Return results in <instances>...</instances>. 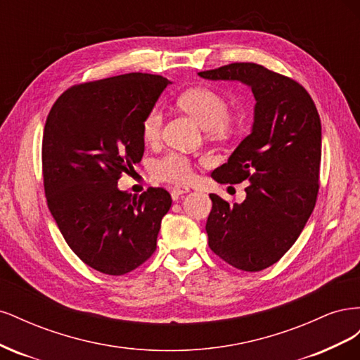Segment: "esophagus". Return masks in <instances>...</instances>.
<instances>
[{
	"mask_svg": "<svg viewBox=\"0 0 360 360\" xmlns=\"http://www.w3.org/2000/svg\"><path fill=\"white\" fill-rule=\"evenodd\" d=\"M191 189L188 188V186H174L172 189H171V195H172V198L174 200H177L180 195H184V193H188Z\"/></svg>",
	"mask_w": 360,
	"mask_h": 360,
	"instance_id": "esophagus-1",
	"label": "esophagus"
}]
</instances>
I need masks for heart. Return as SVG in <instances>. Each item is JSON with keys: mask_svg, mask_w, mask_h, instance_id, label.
I'll return each instance as SVG.
<instances>
[{"mask_svg": "<svg viewBox=\"0 0 360 360\" xmlns=\"http://www.w3.org/2000/svg\"><path fill=\"white\" fill-rule=\"evenodd\" d=\"M180 106L210 129L213 134L225 135L233 126L231 101L210 86H200L183 93L179 99ZM165 127V112L160 106H153L146 112L141 122V135L148 144H156L163 135ZM155 177L160 181L184 184L193 179V167L188 156L169 153L156 160L153 165Z\"/></svg>", "mask_w": 360, "mask_h": 360, "instance_id": "b5f03b06", "label": "heart"}]
</instances>
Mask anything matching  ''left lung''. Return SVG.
Returning a JSON list of instances; mask_svg holds the SVG:
<instances>
[{
	"label": "left lung",
	"instance_id": "1",
	"mask_svg": "<svg viewBox=\"0 0 360 360\" xmlns=\"http://www.w3.org/2000/svg\"><path fill=\"white\" fill-rule=\"evenodd\" d=\"M205 79L248 84L255 96L254 127L212 177L250 181L246 200L230 204L210 193L209 246L225 263L259 271L297 240L317 202L321 123L312 97L288 76L255 63H231L198 73Z\"/></svg>",
	"mask_w": 360,
	"mask_h": 360
}]
</instances>
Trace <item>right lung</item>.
Returning <instances> with one entry per match:
<instances>
[{
  "mask_svg": "<svg viewBox=\"0 0 360 360\" xmlns=\"http://www.w3.org/2000/svg\"><path fill=\"white\" fill-rule=\"evenodd\" d=\"M168 84L150 73L76 84L46 118L41 172L48 207L73 252L105 275H126L155 254L172 202L160 188L138 197L117 188L144 155L141 122Z\"/></svg>",
  "mask_w": 360,
  "mask_h": 360,
  "instance_id": "right-lung-1",
  "label": "right lung"
}]
</instances>
